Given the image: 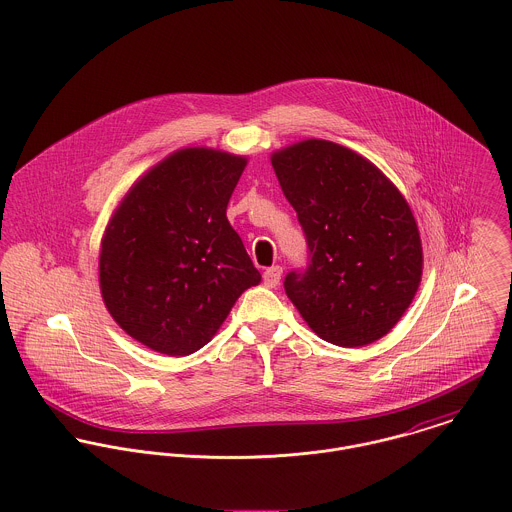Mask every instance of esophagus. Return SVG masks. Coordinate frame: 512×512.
Wrapping results in <instances>:
<instances>
[{
    "mask_svg": "<svg viewBox=\"0 0 512 512\" xmlns=\"http://www.w3.org/2000/svg\"><path fill=\"white\" fill-rule=\"evenodd\" d=\"M264 286H268V288H276L278 284H280V280H282V268L280 266H272V268H268L266 272H264Z\"/></svg>",
    "mask_w": 512,
    "mask_h": 512,
    "instance_id": "34e87169",
    "label": "esophagus"
}]
</instances>
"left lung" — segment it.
<instances>
[{
  "mask_svg": "<svg viewBox=\"0 0 512 512\" xmlns=\"http://www.w3.org/2000/svg\"><path fill=\"white\" fill-rule=\"evenodd\" d=\"M307 242L284 288L327 343L363 347L404 315L422 278V242L398 189L359 153L307 140L272 155Z\"/></svg>",
  "mask_w": 512,
  "mask_h": 512,
  "instance_id": "left-lung-1",
  "label": "left lung"
}]
</instances>
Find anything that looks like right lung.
<instances>
[{
  "mask_svg": "<svg viewBox=\"0 0 512 512\" xmlns=\"http://www.w3.org/2000/svg\"><path fill=\"white\" fill-rule=\"evenodd\" d=\"M246 159L189 147L144 175L106 228L100 290L116 323L149 349L205 347L240 293L260 282L226 205Z\"/></svg>",
  "mask_w": 512,
  "mask_h": 512,
  "instance_id": "right-lung-1",
  "label": "right lung"
}]
</instances>
